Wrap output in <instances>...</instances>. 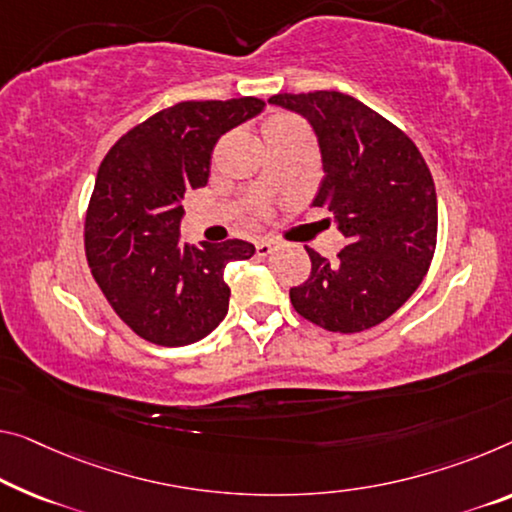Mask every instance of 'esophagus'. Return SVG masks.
Listing matches in <instances>:
<instances>
[{"mask_svg":"<svg viewBox=\"0 0 512 512\" xmlns=\"http://www.w3.org/2000/svg\"><path fill=\"white\" fill-rule=\"evenodd\" d=\"M274 251V242H270V240H258L256 242V254L258 256H270Z\"/></svg>","mask_w":512,"mask_h":512,"instance_id":"esophagus-1","label":"esophagus"}]
</instances>
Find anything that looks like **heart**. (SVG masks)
Returning <instances> with one entry per match:
<instances>
[{
  "label": "heart",
  "instance_id": "heart-1",
  "mask_svg": "<svg viewBox=\"0 0 512 512\" xmlns=\"http://www.w3.org/2000/svg\"><path fill=\"white\" fill-rule=\"evenodd\" d=\"M295 125H300V121L293 119V116L274 114V116H270V119L263 123V139L270 137V135H277V132H281V130L295 128ZM256 210H258V215H265V208L263 206L256 208Z\"/></svg>",
  "mask_w": 512,
  "mask_h": 512
}]
</instances>
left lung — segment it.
Here are the masks:
<instances>
[{
    "mask_svg": "<svg viewBox=\"0 0 512 512\" xmlns=\"http://www.w3.org/2000/svg\"><path fill=\"white\" fill-rule=\"evenodd\" d=\"M270 102L316 130L325 178L313 206L334 212L348 240L334 263L306 247L311 274L290 288V302L327 332L380 325L410 300L435 256L437 194L428 164L398 125L345 93H277Z\"/></svg>",
    "mask_w": 512,
    "mask_h": 512,
    "instance_id": "obj_1",
    "label": "left lung"
}]
</instances>
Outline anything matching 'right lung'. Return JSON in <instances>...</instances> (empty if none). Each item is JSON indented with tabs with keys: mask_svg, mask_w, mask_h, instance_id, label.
Returning <instances> with one entry per match:
<instances>
[{
	"mask_svg": "<svg viewBox=\"0 0 512 512\" xmlns=\"http://www.w3.org/2000/svg\"><path fill=\"white\" fill-rule=\"evenodd\" d=\"M263 107L254 96L178 102L125 132L100 164L86 261L116 316L148 343H196L229 311L226 265L256 249L245 240L187 245L183 199L208 183L217 139Z\"/></svg>",
	"mask_w": 512,
	"mask_h": 512,
	"instance_id": "right-lung-1",
	"label": "right lung"
}]
</instances>
